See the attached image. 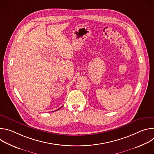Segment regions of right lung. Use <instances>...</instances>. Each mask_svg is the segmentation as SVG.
Segmentation results:
<instances>
[{
    "instance_id": "add662e5",
    "label": "right lung",
    "mask_w": 154,
    "mask_h": 154,
    "mask_svg": "<svg viewBox=\"0 0 154 154\" xmlns=\"http://www.w3.org/2000/svg\"><path fill=\"white\" fill-rule=\"evenodd\" d=\"M61 108V107H60V108H58V109H60V108ZM58 109H57V110H58ZM57 110H56V111H57Z\"/></svg>"
}]
</instances>
